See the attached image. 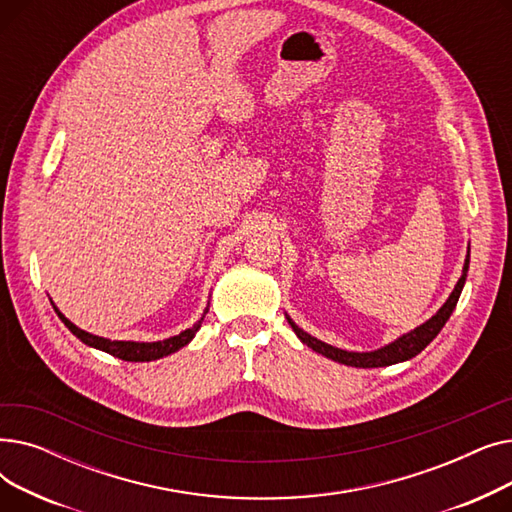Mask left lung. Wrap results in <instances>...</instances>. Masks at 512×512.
Masks as SVG:
<instances>
[{
  "mask_svg": "<svg viewBox=\"0 0 512 512\" xmlns=\"http://www.w3.org/2000/svg\"><path fill=\"white\" fill-rule=\"evenodd\" d=\"M467 272H469V251H467V259H465V267H463V276L459 278V282H456L452 294L448 297V301L442 305V309L432 319L425 321L423 326L415 328L413 332H409L405 336H400L398 340L390 342L384 348H378V351H373V353H348V351H342V348L330 346L326 342H321V340L309 336L307 332H303L297 324H294L290 317H288V324L292 326L294 334L301 338L303 344L313 348L315 353L324 355V357H328L332 361H338L342 365H351V367H386V365H394V363H400V361H409L415 355H419L423 348L440 334V330L444 328V324L450 319L456 303H459L461 290H463L465 280H467Z\"/></svg>",
  "mask_w": 512,
  "mask_h": 512,
  "instance_id": "left-lung-1",
  "label": "left lung"
}]
</instances>
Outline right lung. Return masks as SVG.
<instances>
[{
    "label": "right lung",
    "mask_w": 512,
    "mask_h": 512,
    "mask_svg": "<svg viewBox=\"0 0 512 512\" xmlns=\"http://www.w3.org/2000/svg\"><path fill=\"white\" fill-rule=\"evenodd\" d=\"M53 309H56V307H53ZM56 313H58V317L64 321V326H66L78 340H83L85 344H89V346H93V348H99V351H103V353H110V355H114V357H118V359H122V361L143 363V361H155V359H161V357H166V355H172V353L178 351V348H182V346H186L188 342H191V340L195 338L197 330H199L201 324H203V317H205L207 309H205L203 317L197 321V324H195L193 328H188V330L180 332L178 336H172V338H168V340H159V342H126V340H107V338H99V336H93V334H89V332H85V330L76 328V326L72 324V321L66 319L58 309H56Z\"/></svg>",
    "instance_id": "1"
}]
</instances>
